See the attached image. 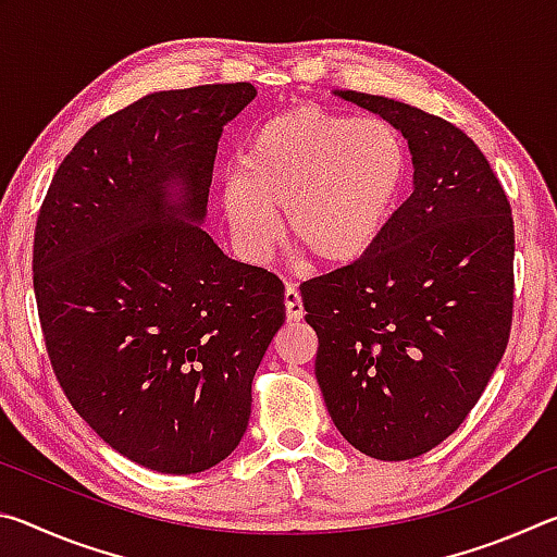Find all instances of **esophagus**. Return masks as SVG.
Wrapping results in <instances>:
<instances>
[{
    "label": "esophagus",
    "mask_w": 557,
    "mask_h": 557,
    "mask_svg": "<svg viewBox=\"0 0 557 557\" xmlns=\"http://www.w3.org/2000/svg\"><path fill=\"white\" fill-rule=\"evenodd\" d=\"M285 309L289 322H299V319L305 317V305H301V295L295 285H287L285 289Z\"/></svg>",
    "instance_id": "1"
}]
</instances>
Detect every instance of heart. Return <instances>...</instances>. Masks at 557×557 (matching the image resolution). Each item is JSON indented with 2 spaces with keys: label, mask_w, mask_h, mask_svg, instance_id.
<instances>
[{
  "label": "heart",
  "mask_w": 557,
  "mask_h": 557,
  "mask_svg": "<svg viewBox=\"0 0 557 557\" xmlns=\"http://www.w3.org/2000/svg\"><path fill=\"white\" fill-rule=\"evenodd\" d=\"M408 169V149L388 122L295 106L250 132L219 206L250 258L275 248V211L285 209L292 248L317 265L344 268L381 240Z\"/></svg>",
  "instance_id": "heart-1"
}]
</instances>
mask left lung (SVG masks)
<instances>
[{
	"label": "left lung",
	"mask_w": 557,
	"mask_h": 557,
	"mask_svg": "<svg viewBox=\"0 0 557 557\" xmlns=\"http://www.w3.org/2000/svg\"><path fill=\"white\" fill-rule=\"evenodd\" d=\"M338 96L408 139L414 188L351 265L301 282L317 381L346 442L412 459L482 398L511 336L513 215L482 149L457 125L369 92Z\"/></svg>",
	"instance_id": "1"
}]
</instances>
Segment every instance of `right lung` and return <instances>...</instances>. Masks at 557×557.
I'll use <instances>...</instances> for the list:
<instances>
[{
	"mask_svg": "<svg viewBox=\"0 0 557 557\" xmlns=\"http://www.w3.org/2000/svg\"><path fill=\"white\" fill-rule=\"evenodd\" d=\"M252 98L250 83H213L112 112L55 169L36 219L55 381L98 437L162 474H196L238 447L285 324L280 277L223 256L199 225L223 127Z\"/></svg>",
	"mask_w": 557,
	"mask_h": 557,
	"instance_id": "add662e5",
	"label": "right lung"
}]
</instances>
